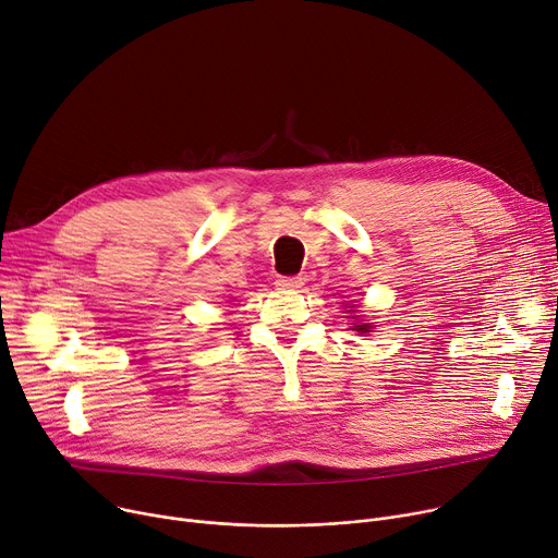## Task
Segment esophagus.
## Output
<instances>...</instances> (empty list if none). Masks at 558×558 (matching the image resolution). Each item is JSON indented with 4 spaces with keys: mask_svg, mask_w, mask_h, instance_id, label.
<instances>
[{
    "mask_svg": "<svg viewBox=\"0 0 558 558\" xmlns=\"http://www.w3.org/2000/svg\"><path fill=\"white\" fill-rule=\"evenodd\" d=\"M278 289H300L302 284H305V280H302L300 276H280L276 280Z\"/></svg>",
    "mask_w": 558,
    "mask_h": 558,
    "instance_id": "34e87169",
    "label": "esophagus"
}]
</instances>
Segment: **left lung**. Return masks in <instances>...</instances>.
I'll return each mask as SVG.
<instances>
[{"mask_svg":"<svg viewBox=\"0 0 558 558\" xmlns=\"http://www.w3.org/2000/svg\"><path fill=\"white\" fill-rule=\"evenodd\" d=\"M356 331H361V333L369 331V323H367V325H356Z\"/></svg>","mask_w":558,"mask_h":558,"instance_id":"1","label":"left lung"}]
</instances>
